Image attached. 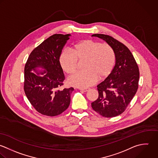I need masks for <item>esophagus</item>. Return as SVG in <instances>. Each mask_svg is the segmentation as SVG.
Here are the masks:
<instances>
[{
    "label": "esophagus",
    "instance_id": "1",
    "mask_svg": "<svg viewBox=\"0 0 158 158\" xmlns=\"http://www.w3.org/2000/svg\"><path fill=\"white\" fill-rule=\"evenodd\" d=\"M80 90H81V91H83V92H87V91L90 90V89H89V88H85V89H80Z\"/></svg>",
    "mask_w": 158,
    "mask_h": 158
}]
</instances>
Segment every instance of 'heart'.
I'll list each match as a JSON object with an SVG mask.
<instances>
[{
  "mask_svg": "<svg viewBox=\"0 0 158 158\" xmlns=\"http://www.w3.org/2000/svg\"><path fill=\"white\" fill-rule=\"evenodd\" d=\"M86 59L83 68L71 76L68 83L74 87L85 88L95 84L98 79L107 77L112 72L116 54L113 47L106 44L93 40H83L76 43L71 50L66 49L60 57V63L68 74L73 73L77 65V60Z\"/></svg>",
  "mask_w": 158,
  "mask_h": 158,
  "instance_id": "1",
  "label": "heart"
}]
</instances>
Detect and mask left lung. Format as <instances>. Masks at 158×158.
<instances>
[{
    "label": "left lung",
    "instance_id": "1",
    "mask_svg": "<svg viewBox=\"0 0 158 158\" xmlns=\"http://www.w3.org/2000/svg\"><path fill=\"white\" fill-rule=\"evenodd\" d=\"M111 45L116 54L115 66L111 74L97 85L98 98L91 103L93 110L105 118L122 114L126 109L139 87V69L129 49L113 37L95 34Z\"/></svg>",
    "mask_w": 158,
    "mask_h": 158
}]
</instances>
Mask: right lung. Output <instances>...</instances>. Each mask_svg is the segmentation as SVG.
<instances>
[{
  "label": "right lung",
  "mask_w": 158,
  "mask_h": 158,
  "mask_svg": "<svg viewBox=\"0 0 158 158\" xmlns=\"http://www.w3.org/2000/svg\"><path fill=\"white\" fill-rule=\"evenodd\" d=\"M69 36V34L51 35L32 51L25 64V94L32 106L43 115H59L70 104L74 89H60L64 80L60 57ZM38 68L42 69L40 72Z\"/></svg>",
  "instance_id": "1"
}]
</instances>
